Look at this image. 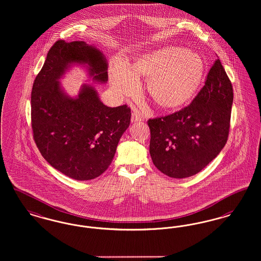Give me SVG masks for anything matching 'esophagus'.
I'll list each match as a JSON object with an SVG mask.
<instances>
[{
  "instance_id": "esophagus-1",
  "label": "esophagus",
  "mask_w": 261,
  "mask_h": 261,
  "mask_svg": "<svg viewBox=\"0 0 261 261\" xmlns=\"http://www.w3.org/2000/svg\"><path fill=\"white\" fill-rule=\"evenodd\" d=\"M141 121H143V117L140 115L139 112L135 111L132 114V123H137V122H141Z\"/></svg>"
}]
</instances>
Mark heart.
I'll return each instance as SVG.
<instances>
[{
    "label": "heart",
    "mask_w": 261,
    "mask_h": 261,
    "mask_svg": "<svg viewBox=\"0 0 261 261\" xmlns=\"http://www.w3.org/2000/svg\"><path fill=\"white\" fill-rule=\"evenodd\" d=\"M205 64L198 54L179 47H164L137 56L126 68L115 64L111 84L120 96H135L137 80L147 81V92L161 109L178 110L198 93L204 79Z\"/></svg>",
    "instance_id": "heart-1"
}]
</instances>
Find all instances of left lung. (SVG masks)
<instances>
[{
    "label": "left lung",
    "instance_id": "left-lung-1",
    "mask_svg": "<svg viewBox=\"0 0 261 261\" xmlns=\"http://www.w3.org/2000/svg\"><path fill=\"white\" fill-rule=\"evenodd\" d=\"M233 98L232 83L217 59L191 105L147 122L155 167L174 178L192 177L205 168L227 142Z\"/></svg>",
    "mask_w": 261,
    "mask_h": 261
}]
</instances>
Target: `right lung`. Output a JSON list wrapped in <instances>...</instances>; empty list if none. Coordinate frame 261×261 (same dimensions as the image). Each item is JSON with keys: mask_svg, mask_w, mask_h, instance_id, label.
Listing matches in <instances>:
<instances>
[{"mask_svg": "<svg viewBox=\"0 0 261 261\" xmlns=\"http://www.w3.org/2000/svg\"><path fill=\"white\" fill-rule=\"evenodd\" d=\"M86 69L88 82H108V62L93 45L59 40L49 50L31 92L35 143L45 160L69 178L87 180L103 174L130 123L126 106L108 107L90 83L74 96L61 80L72 68Z\"/></svg>", "mask_w": 261, "mask_h": 261, "instance_id": "add662e5", "label": "right lung"}]
</instances>
